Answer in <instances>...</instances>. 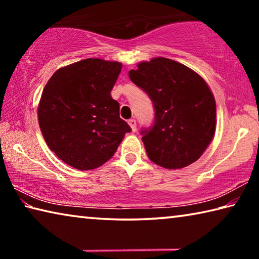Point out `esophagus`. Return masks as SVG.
Masks as SVG:
<instances>
[{"label": "esophagus", "mask_w": 259, "mask_h": 259, "mask_svg": "<svg viewBox=\"0 0 259 259\" xmlns=\"http://www.w3.org/2000/svg\"><path fill=\"white\" fill-rule=\"evenodd\" d=\"M128 123H129V125H130V128H131V130L135 131L137 130V122H136V120L135 119H131V120H129L128 121Z\"/></svg>", "instance_id": "esophagus-1"}]
</instances>
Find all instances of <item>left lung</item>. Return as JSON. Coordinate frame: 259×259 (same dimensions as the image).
I'll return each instance as SVG.
<instances>
[{"mask_svg":"<svg viewBox=\"0 0 259 259\" xmlns=\"http://www.w3.org/2000/svg\"><path fill=\"white\" fill-rule=\"evenodd\" d=\"M129 77L153 102L154 123L142 129L150 160L165 169L195 162L216 130V102L198 73L177 61L157 57L138 64Z\"/></svg>","mask_w":259,"mask_h":259,"instance_id":"8db88e82","label":"left lung"}]
</instances>
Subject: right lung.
<instances>
[{
	"instance_id": "1",
	"label": "right lung",
	"mask_w": 259,
	"mask_h": 259,
	"mask_svg": "<svg viewBox=\"0 0 259 259\" xmlns=\"http://www.w3.org/2000/svg\"><path fill=\"white\" fill-rule=\"evenodd\" d=\"M121 68L117 61L88 58L59 68L43 89L37 109L42 135L73 168H98L131 131L111 96Z\"/></svg>"
}]
</instances>
